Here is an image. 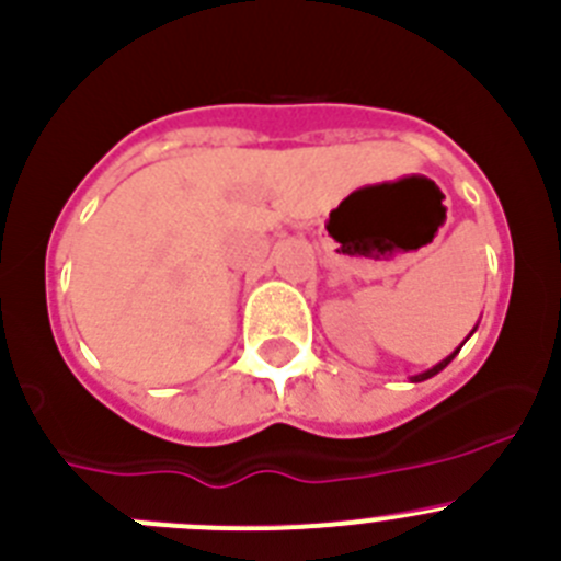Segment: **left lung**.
I'll list each match as a JSON object with an SVG mask.
<instances>
[{
    "mask_svg": "<svg viewBox=\"0 0 561 561\" xmlns=\"http://www.w3.org/2000/svg\"><path fill=\"white\" fill-rule=\"evenodd\" d=\"M457 354H459V348H457V352H454V354H451V357H446V359H443V363H439V365H434V368H432V370H426V374L415 376V381H423V379H432V376H434V374H439V370L446 368V365H448V363H451V359H454V357H457Z\"/></svg>",
    "mask_w": 561,
    "mask_h": 561,
    "instance_id": "left-lung-1",
    "label": "left lung"
}]
</instances>
